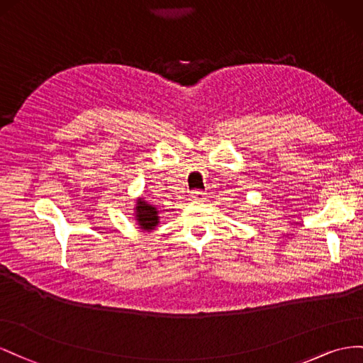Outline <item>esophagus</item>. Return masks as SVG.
<instances>
[{"mask_svg":"<svg viewBox=\"0 0 363 363\" xmlns=\"http://www.w3.org/2000/svg\"><path fill=\"white\" fill-rule=\"evenodd\" d=\"M191 199H193V201H201V202H203V201H206V193L202 191V190H194V191L191 193Z\"/></svg>","mask_w":363,"mask_h":363,"instance_id":"1","label":"esophagus"}]
</instances>
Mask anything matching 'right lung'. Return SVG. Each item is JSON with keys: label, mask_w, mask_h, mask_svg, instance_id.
<instances>
[{"label": "right lung", "mask_w": 363, "mask_h": 363, "mask_svg": "<svg viewBox=\"0 0 363 363\" xmlns=\"http://www.w3.org/2000/svg\"><path fill=\"white\" fill-rule=\"evenodd\" d=\"M133 216L140 230L152 231L160 223V211L155 205L144 201V198L137 199V205L133 208Z\"/></svg>", "instance_id": "right-lung-1"}]
</instances>
